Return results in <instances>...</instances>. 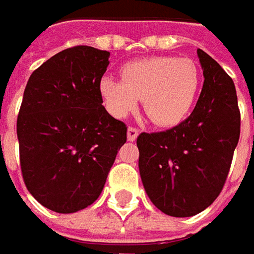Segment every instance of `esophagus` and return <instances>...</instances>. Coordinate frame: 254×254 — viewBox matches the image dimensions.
Listing matches in <instances>:
<instances>
[{
    "mask_svg": "<svg viewBox=\"0 0 254 254\" xmlns=\"http://www.w3.org/2000/svg\"><path fill=\"white\" fill-rule=\"evenodd\" d=\"M138 134H140V130H138V128H135V127H128V130H127V140H128V141H135L137 137H138Z\"/></svg>",
    "mask_w": 254,
    "mask_h": 254,
    "instance_id": "obj_1",
    "label": "esophagus"
}]
</instances>
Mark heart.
Returning a JSON list of instances; mask_svg holds the SVG:
<instances>
[{
    "instance_id": "heart-1",
    "label": "heart",
    "mask_w": 254,
    "mask_h": 254,
    "mask_svg": "<svg viewBox=\"0 0 254 254\" xmlns=\"http://www.w3.org/2000/svg\"><path fill=\"white\" fill-rule=\"evenodd\" d=\"M122 80L106 76L99 89L107 110L123 119L142 100L152 123L171 127L184 122L192 110L200 86L196 64L187 58L152 56L126 64Z\"/></svg>"
}]
</instances>
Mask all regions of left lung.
Returning a JSON list of instances; mask_svg holds the SVG:
<instances>
[{
    "instance_id": "left-lung-1",
    "label": "left lung",
    "mask_w": 254,
    "mask_h": 254,
    "mask_svg": "<svg viewBox=\"0 0 254 254\" xmlns=\"http://www.w3.org/2000/svg\"><path fill=\"white\" fill-rule=\"evenodd\" d=\"M198 58L205 80L190 117L137 138L144 190L158 209L175 218L193 216L218 198L240 135L232 77L202 49Z\"/></svg>"
}]
</instances>
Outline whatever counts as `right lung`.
Listing matches in <instances>:
<instances>
[{
	"label": "right lung",
	"mask_w": 254,
	"mask_h": 254,
	"mask_svg": "<svg viewBox=\"0 0 254 254\" xmlns=\"http://www.w3.org/2000/svg\"><path fill=\"white\" fill-rule=\"evenodd\" d=\"M110 52L73 46L31 74L16 120L24 182L35 199L73 213L102 193L127 127L103 106Z\"/></svg>",
	"instance_id": "add662e5"
}]
</instances>
